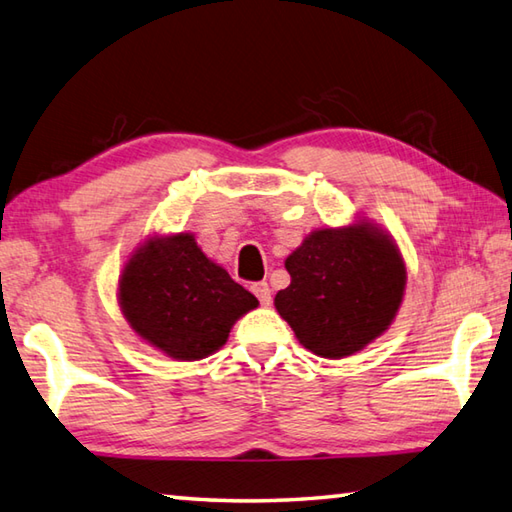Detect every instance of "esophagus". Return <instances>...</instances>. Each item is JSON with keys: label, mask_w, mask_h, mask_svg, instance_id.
I'll list each match as a JSON object with an SVG mask.
<instances>
[{"label": "esophagus", "mask_w": 512, "mask_h": 512, "mask_svg": "<svg viewBox=\"0 0 512 512\" xmlns=\"http://www.w3.org/2000/svg\"><path fill=\"white\" fill-rule=\"evenodd\" d=\"M252 292L256 294L260 305H269V303H272V289H269V285H267L265 281L254 283V285H252Z\"/></svg>", "instance_id": "obj_1"}]
</instances>
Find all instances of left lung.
Returning <instances> with one entry per match:
<instances>
[{
  "mask_svg": "<svg viewBox=\"0 0 512 512\" xmlns=\"http://www.w3.org/2000/svg\"><path fill=\"white\" fill-rule=\"evenodd\" d=\"M285 269L292 283L276 294V310L325 359L359 352L388 330L406 289L399 249L370 223L314 231Z\"/></svg>",
  "mask_w": 512,
  "mask_h": 512,
  "instance_id": "8db88e82",
  "label": "left lung"
}]
</instances>
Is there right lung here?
Returning <instances> with one entry per match:
<instances>
[{"label":"right lung","mask_w":512,"mask_h":512,"mask_svg":"<svg viewBox=\"0 0 512 512\" xmlns=\"http://www.w3.org/2000/svg\"><path fill=\"white\" fill-rule=\"evenodd\" d=\"M120 305L144 341L180 361L223 347L231 325L258 305L191 234L153 238L120 276Z\"/></svg>","instance_id":"add662e5"}]
</instances>
